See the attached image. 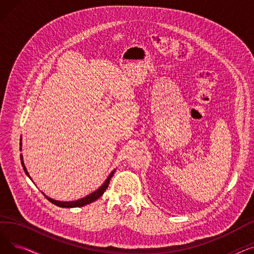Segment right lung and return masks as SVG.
<instances>
[{
    "mask_svg": "<svg viewBox=\"0 0 254 254\" xmlns=\"http://www.w3.org/2000/svg\"><path fill=\"white\" fill-rule=\"evenodd\" d=\"M20 150H21V143H20ZM20 161H21V165H22V167H23V170H24V172H25L26 176H28V177L31 179V176H30V174H29V172H28V170H26V168H25V166H24L22 154H20ZM114 172H115V170L111 172V174H110L108 177H107V179L105 180V182L100 186V188H99L97 190H95L93 192L87 194L86 196H84V197H82V198L77 199V201H72V202H61V201H57V199H53V198L47 196L44 192H42V193L44 194V196L48 199L49 202H51L52 204H55V205H57V206H59V207H63V208L83 207V206H85V205H87V204H90V203H92V202L97 201V199H98L101 195H103V193L105 192V190H107V188H108L109 182H110V180H111V178H112V176H113V174H114ZM31 180H32V179H31Z\"/></svg>",
    "mask_w": 254,
    "mask_h": 254,
    "instance_id": "obj_1",
    "label": "right lung"
}]
</instances>
